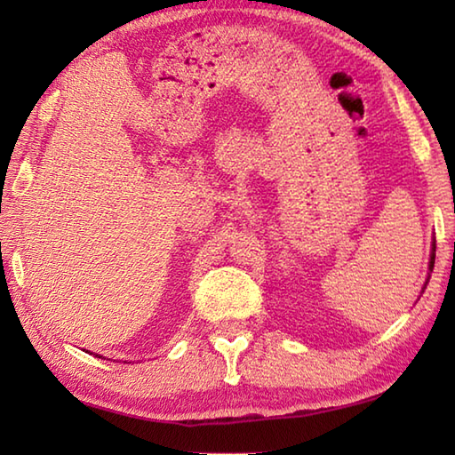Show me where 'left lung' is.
I'll use <instances>...</instances> for the list:
<instances>
[{"mask_svg": "<svg viewBox=\"0 0 455 455\" xmlns=\"http://www.w3.org/2000/svg\"><path fill=\"white\" fill-rule=\"evenodd\" d=\"M435 246V244H434ZM434 263H435V249H434V252H431V260H429V268L431 271H434Z\"/></svg>", "mask_w": 455, "mask_h": 455, "instance_id": "obj_1", "label": "left lung"}]
</instances>
